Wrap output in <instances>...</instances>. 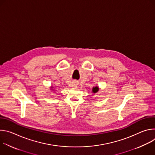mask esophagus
I'll use <instances>...</instances> for the list:
<instances>
[{"instance_id": "1", "label": "esophagus", "mask_w": 155, "mask_h": 155, "mask_svg": "<svg viewBox=\"0 0 155 155\" xmlns=\"http://www.w3.org/2000/svg\"><path fill=\"white\" fill-rule=\"evenodd\" d=\"M77 85H78V83L77 82V81H75V82H74V83H73V86H74V87H77Z\"/></svg>"}]
</instances>
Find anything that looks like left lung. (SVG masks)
Returning <instances> with one entry per match:
<instances>
[{
  "instance_id": "8db88e82",
  "label": "left lung",
  "mask_w": 155,
  "mask_h": 155,
  "mask_svg": "<svg viewBox=\"0 0 155 155\" xmlns=\"http://www.w3.org/2000/svg\"><path fill=\"white\" fill-rule=\"evenodd\" d=\"M99 86H94V87H93V89H92V93L96 94V93H97L99 91Z\"/></svg>"
}]
</instances>
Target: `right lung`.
Instances as JSON below:
<instances>
[{
  "label": "right lung",
  "instance_id": "obj_1",
  "mask_svg": "<svg viewBox=\"0 0 155 155\" xmlns=\"http://www.w3.org/2000/svg\"><path fill=\"white\" fill-rule=\"evenodd\" d=\"M53 86H51V87H50V90H51V91H54V89H53Z\"/></svg>",
  "mask_w": 155,
  "mask_h": 155
}]
</instances>
